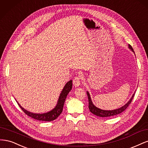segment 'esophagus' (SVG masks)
<instances>
[{"mask_svg":"<svg viewBox=\"0 0 148 148\" xmlns=\"http://www.w3.org/2000/svg\"><path fill=\"white\" fill-rule=\"evenodd\" d=\"M73 84L75 87L79 86V85L81 84V77H80L79 76L75 77V78L73 80Z\"/></svg>","mask_w":148,"mask_h":148,"instance_id":"34e87169","label":"esophagus"}]
</instances>
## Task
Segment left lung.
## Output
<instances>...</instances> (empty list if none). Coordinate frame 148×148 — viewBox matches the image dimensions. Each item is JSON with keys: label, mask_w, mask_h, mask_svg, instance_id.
I'll return each instance as SVG.
<instances>
[{"label": "left lung", "mask_w": 148, "mask_h": 148, "mask_svg": "<svg viewBox=\"0 0 148 148\" xmlns=\"http://www.w3.org/2000/svg\"><path fill=\"white\" fill-rule=\"evenodd\" d=\"M128 48L130 49V50L135 53V52H134L133 49L132 48V47L131 46V45H130L128 44ZM87 93V95L88 97V101H89V109L90 110V112L91 113H92L93 114H95V115L98 116V117H112V116H114L116 115H118L120 113L123 112L126 109L128 106H129V104H130L132 102V101L133 99V98L135 96V93L133 95V96H132V97L130 98V99L127 104H125L124 106H123L122 107H120L119 109H115V110H102L101 109L99 108H98L96 106L94 105V104L92 102L91 100V98L90 96V95H89V93L88 91H86Z\"/></svg>", "instance_id": "1"}]
</instances>
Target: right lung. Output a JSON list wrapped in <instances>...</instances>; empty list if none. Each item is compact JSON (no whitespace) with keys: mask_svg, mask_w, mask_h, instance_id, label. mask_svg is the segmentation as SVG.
<instances>
[{"mask_svg":"<svg viewBox=\"0 0 148 148\" xmlns=\"http://www.w3.org/2000/svg\"><path fill=\"white\" fill-rule=\"evenodd\" d=\"M71 88H72V80H70L69 82H68L65 84L64 88L61 91V93L56 107L52 110L47 112L46 113L36 114L26 110L23 108V107H22L18 102H17V103L19 105L21 110H23L26 115L29 116L30 117L40 121L51 122V121L54 120L55 119H56L62 112L66 97L67 95H68L69 92L71 90Z\"/></svg>","mask_w":148,"mask_h":148,"instance_id":"add662e5","label":"right lung"}]
</instances>
